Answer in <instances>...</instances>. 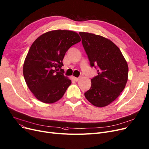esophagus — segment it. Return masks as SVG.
I'll list each match as a JSON object with an SVG mask.
<instances>
[{
    "label": "esophagus",
    "mask_w": 149,
    "mask_h": 149,
    "mask_svg": "<svg viewBox=\"0 0 149 149\" xmlns=\"http://www.w3.org/2000/svg\"><path fill=\"white\" fill-rule=\"evenodd\" d=\"M73 79H74V80L75 81H79V79H80V77H79V78H77V77H74Z\"/></svg>",
    "instance_id": "34e87169"
}]
</instances>
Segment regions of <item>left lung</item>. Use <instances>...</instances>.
<instances>
[{
	"label": "left lung",
	"instance_id": "left-lung-1",
	"mask_svg": "<svg viewBox=\"0 0 149 149\" xmlns=\"http://www.w3.org/2000/svg\"><path fill=\"white\" fill-rule=\"evenodd\" d=\"M79 34L91 66L98 68V75L91 79V87L84 96L93 106H106L126 86L129 72L127 61L111 40L92 33L80 32Z\"/></svg>",
	"mask_w": 149,
	"mask_h": 149
}]
</instances>
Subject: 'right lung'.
<instances>
[{
	"label": "right lung",
	"instance_id": "1",
	"mask_svg": "<svg viewBox=\"0 0 149 149\" xmlns=\"http://www.w3.org/2000/svg\"><path fill=\"white\" fill-rule=\"evenodd\" d=\"M80 41L74 31L59 29L47 32L33 42L23 72L28 88L37 99L51 104L63 96L71 80L63 75L62 61L70 47Z\"/></svg>",
	"mask_w": 149,
	"mask_h": 149
}]
</instances>
